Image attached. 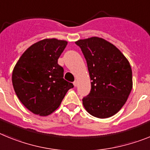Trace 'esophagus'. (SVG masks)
<instances>
[{
	"label": "esophagus",
	"instance_id": "1",
	"mask_svg": "<svg viewBox=\"0 0 150 150\" xmlns=\"http://www.w3.org/2000/svg\"><path fill=\"white\" fill-rule=\"evenodd\" d=\"M78 84H79V82H78V81H75L73 82V84L75 87H76V86H78Z\"/></svg>",
	"mask_w": 150,
	"mask_h": 150
}]
</instances>
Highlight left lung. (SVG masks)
Instances as JSON below:
<instances>
[{"label": "left lung", "instance_id": "8db88e82", "mask_svg": "<svg viewBox=\"0 0 150 150\" xmlns=\"http://www.w3.org/2000/svg\"><path fill=\"white\" fill-rule=\"evenodd\" d=\"M88 64L91 90L82 100L89 114L106 118L125 105L133 88L131 65L123 53L102 38L91 37L75 41Z\"/></svg>", "mask_w": 150, "mask_h": 150}]
</instances>
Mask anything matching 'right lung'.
Masks as SVG:
<instances>
[{
	"instance_id": "add662e5",
	"label": "right lung",
	"mask_w": 150,
	"mask_h": 150,
	"mask_svg": "<svg viewBox=\"0 0 150 150\" xmlns=\"http://www.w3.org/2000/svg\"><path fill=\"white\" fill-rule=\"evenodd\" d=\"M68 42L46 38L35 43L14 66L12 82L16 94L29 111L47 116L60 106L67 91L74 87L63 79L58 59Z\"/></svg>"
}]
</instances>
